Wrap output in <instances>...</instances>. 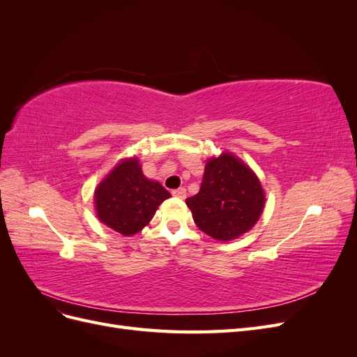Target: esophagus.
<instances>
[{"mask_svg": "<svg viewBox=\"0 0 357 357\" xmlns=\"http://www.w3.org/2000/svg\"><path fill=\"white\" fill-rule=\"evenodd\" d=\"M172 195H174L176 198L185 199V198H186V189H185V188H178V189H176V190H172Z\"/></svg>", "mask_w": 357, "mask_h": 357, "instance_id": "obj_1", "label": "esophagus"}]
</instances>
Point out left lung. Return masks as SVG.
Masks as SVG:
<instances>
[{
    "label": "left lung",
    "instance_id": "left-lung-1",
    "mask_svg": "<svg viewBox=\"0 0 357 357\" xmlns=\"http://www.w3.org/2000/svg\"><path fill=\"white\" fill-rule=\"evenodd\" d=\"M186 204L202 232L231 241L256 225L265 207V193L253 169L225 152L207 160L199 192Z\"/></svg>",
    "mask_w": 357,
    "mask_h": 357
}]
</instances>
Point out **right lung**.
<instances>
[{
	"mask_svg": "<svg viewBox=\"0 0 357 357\" xmlns=\"http://www.w3.org/2000/svg\"><path fill=\"white\" fill-rule=\"evenodd\" d=\"M169 197L160 183L143 174L137 158H129L119 162L96 186L93 199L98 219L129 236L149 225L159 205Z\"/></svg>",
	"mask_w": 357,
	"mask_h": 357,
	"instance_id": "obj_1",
	"label": "right lung"
}]
</instances>
